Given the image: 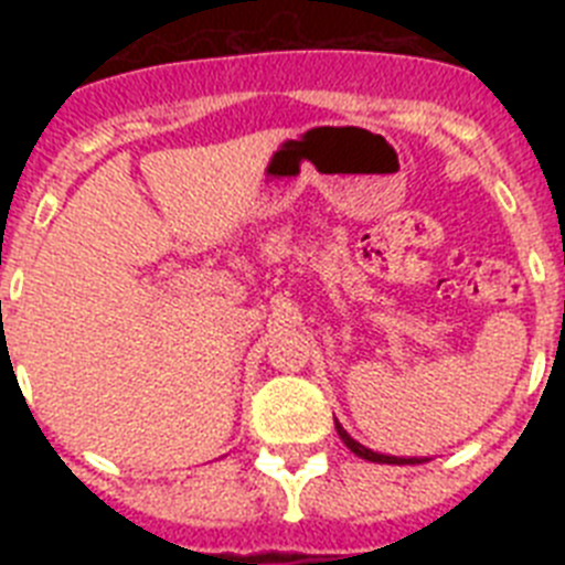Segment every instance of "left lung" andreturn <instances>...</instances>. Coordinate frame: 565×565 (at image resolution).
<instances>
[{"label": "left lung", "mask_w": 565, "mask_h": 565, "mask_svg": "<svg viewBox=\"0 0 565 565\" xmlns=\"http://www.w3.org/2000/svg\"><path fill=\"white\" fill-rule=\"evenodd\" d=\"M337 433H339V438H342V441H344V447H348V450H351V452H356L359 458H364V461H376V463H418V458H396V456H382V452L367 450V447H362V444H359V441H353V438L342 430V424H339V422H337Z\"/></svg>", "instance_id": "left-lung-1"}]
</instances>
